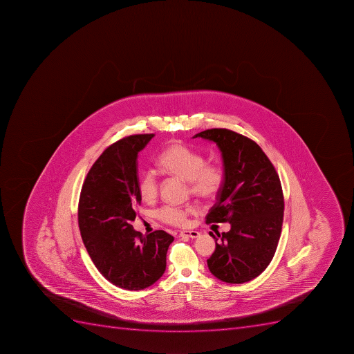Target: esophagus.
Wrapping results in <instances>:
<instances>
[{
    "instance_id": "obj_1",
    "label": "esophagus",
    "mask_w": 354,
    "mask_h": 354,
    "mask_svg": "<svg viewBox=\"0 0 354 354\" xmlns=\"http://www.w3.org/2000/svg\"><path fill=\"white\" fill-rule=\"evenodd\" d=\"M180 236H186V238L196 239L198 238L201 233L197 231H181Z\"/></svg>"
}]
</instances>
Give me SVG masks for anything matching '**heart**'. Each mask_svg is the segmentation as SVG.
I'll list each match as a JSON object with an SVG mask.
<instances>
[{"instance_id": "1", "label": "heart", "mask_w": 354, "mask_h": 354, "mask_svg": "<svg viewBox=\"0 0 354 354\" xmlns=\"http://www.w3.org/2000/svg\"><path fill=\"white\" fill-rule=\"evenodd\" d=\"M159 169L166 175L187 181L190 193L203 201H211L220 194L225 181V171L218 162H205L201 152L184 143L168 145L158 157ZM140 196L145 202H151L158 195V180L150 171L143 173L138 183ZM195 213L194 206L178 207L165 206L158 212V217L170 225L184 226L188 216Z\"/></svg>"}]
</instances>
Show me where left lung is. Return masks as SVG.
Wrapping results in <instances>:
<instances>
[{
	"label": "left lung",
	"instance_id": "1",
	"mask_svg": "<svg viewBox=\"0 0 354 354\" xmlns=\"http://www.w3.org/2000/svg\"><path fill=\"white\" fill-rule=\"evenodd\" d=\"M193 138L213 141L223 159L225 181L206 223L231 224L229 232L209 235L215 251L207 260L217 279L243 283L266 270L274 258L283 220L279 176L253 140L227 129H209Z\"/></svg>",
	"mask_w": 354,
	"mask_h": 354
}]
</instances>
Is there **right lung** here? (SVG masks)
I'll return each mask as SVG.
<instances>
[{"label":"right lung","instance_id":"add662e5","mask_svg":"<svg viewBox=\"0 0 354 354\" xmlns=\"http://www.w3.org/2000/svg\"><path fill=\"white\" fill-rule=\"evenodd\" d=\"M155 134H136L107 147L89 169L78 203L84 245L105 279L127 290L153 285L166 270L173 235L143 236L131 223L141 204L138 153Z\"/></svg>","mask_w":354,"mask_h":354}]
</instances>
